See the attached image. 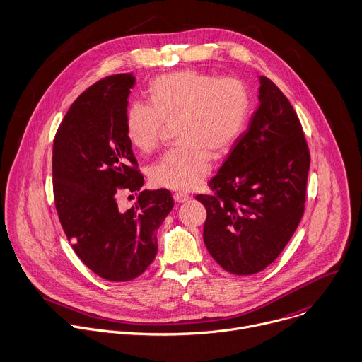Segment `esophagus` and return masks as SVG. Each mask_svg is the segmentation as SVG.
Wrapping results in <instances>:
<instances>
[{"label": "esophagus", "mask_w": 362, "mask_h": 362, "mask_svg": "<svg viewBox=\"0 0 362 362\" xmlns=\"http://www.w3.org/2000/svg\"><path fill=\"white\" fill-rule=\"evenodd\" d=\"M189 199V195L188 194H184V192H175L174 194V201L181 204V202H185Z\"/></svg>", "instance_id": "34e87169"}]
</instances>
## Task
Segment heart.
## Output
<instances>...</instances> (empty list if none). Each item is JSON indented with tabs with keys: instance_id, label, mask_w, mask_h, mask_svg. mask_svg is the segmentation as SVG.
Returning a JSON list of instances; mask_svg holds the SVG:
<instances>
[{
	"instance_id": "1",
	"label": "heart",
	"mask_w": 362,
	"mask_h": 362,
	"mask_svg": "<svg viewBox=\"0 0 362 362\" xmlns=\"http://www.w3.org/2000/svg\"><path fill=\"white\" fill-rule=\"evenodd\" d=\"M150 104L127 111L128 136L142 151L156 150L164 122L175 124L180 141L151 168L156 185L189 191L212 170L214 154L228 153L243 135L251 114L248 87L238 78H215L198 71L161 76L148 88Z\"/></svg>"
}]
</instances>
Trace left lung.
<instances>
[{
	"mask_svg": "<svg viewBox=\"0 0 362 362\" xmlns=\"http://www.w3.org/2000/svg\"><path fill=\"white\" fill-rule=\"evenodd\" d=\"M259 107L248 128L209 181L212 195H197L206 209L204 243L226 271L265 269L296 233L305 208L310 150L288 98L259 77Z\"/></svg>",
	"mask_w": 362,
	"mask_h": 362,
	"instance_id": "1",
	"label": "left lung"
}]
</instances>
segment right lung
I'll return each mask as SVG.
<instances>
[{
	"label": "right lung",
	"instance_id": "add662e5",
	"mask_svg": "<svg viewBox=\"0 0 362 362\" xmlns=\"http://www.w3.org/2000/svg\"><path fill=\"white\" fill-rule=\"evenodd\" d=\"M131 72L105 77L68 110L54 138L52 187L62 230L80 259L98 276L124 282L154 261L157 231L174 206L168 189L141 191L144 177L127 129ZM122 190L138 194L128 210Z\"/></svg>",
	"mask_w": 362,
	"mask_h": 362
}]
</instances>
